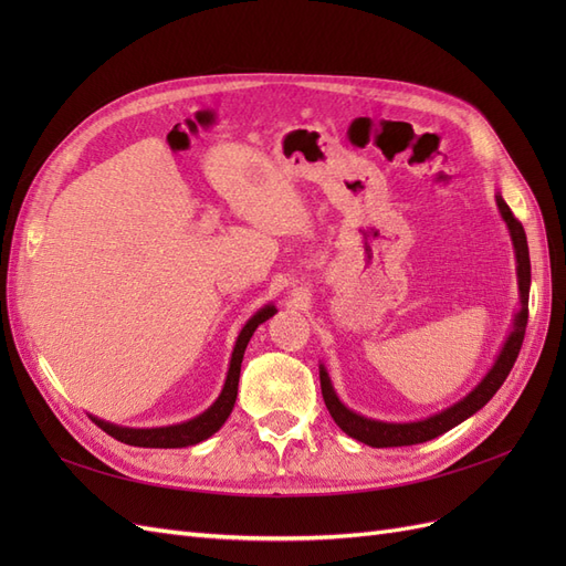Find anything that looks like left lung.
Listing matches in <instances>:
<instances>
[{
  "mask_svg": "<svg viewBox=\"0 0 566 566\" xmlns=\"http://www.w3.org/2000/svg\"><path fill=\"white\" fill-rule=\"evenodd\" d=\"M495 205H499V212L505 221V227L512 238V248H515V260H517V285H520V312L515 314V321H512V331L507 339L503 342L501 354L495 356L493 366L482 378L468 397H462L453 406L443 408L441 413H434L424 420L416 422H385V420H373L361 413H354L352 408L339 401L337 391L333 389L331 375L325 370V366H318L321 375V391H323V401L328 406L333 420L345 434L352 439L368 443L373 449H389V447H413V443L430 441L443 432L453 430L455 424L462 420H468L474 416L479 408H484L495 391L501 389L505 378L510 375L512 366L517 361V354L522 349L524 333H526V321H528V287H531V262H528V245H526V233L524 227L515 219V214L510 212L507 202L503 200L501 193H495Z\"/></svg>",
  "mask_w": 566,
  "mask_h": 566,
  "instance_id": "1",
  "label": "left lung"
}]
</instances>
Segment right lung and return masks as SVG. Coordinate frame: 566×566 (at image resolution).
<instances>
[{"instance_id":"obj_1","label":"right lung","mask_w":566,"mask_h":566,"mask_svg":"<svg viewBox=\"0 0 566 566\" xmlns=\"http://www.w3.org/2000/svg\"><path fill=\"white\" fill-rule=\"evenodd\" d=\"M279 310L273 304H264L260 312H256L248 323L243 325V331L238 333L235 347L231 354V364L227 373V382L221 387V394L217 401L202 410L200 416L179 422V424H167V427H119L113 422H106L101 418L90 416L101 430L106 434L115 437L117 441L129 443V447H142V449H184V447H196V443L210 439L214 432H219V427L227 422L231 416L235 397H238V378H241V364H243V354L252 333L256 331V325H262L269 321Z\"/></svg>"}]
</instances>
